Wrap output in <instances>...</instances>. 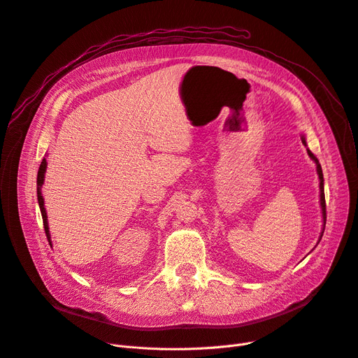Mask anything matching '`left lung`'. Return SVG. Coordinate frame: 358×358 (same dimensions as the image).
Wrapping results in <instances>:
<instances>
[{"instance_id":"left-lung-1","label":"left lung","mask_w":358,"mask_h":358,"mask_svg":"<svg viewBox=\"0 0 358 358\" xmlns=\"http://www.w3.org/2000/svg\"><path fill=\"white\" fill-rule=\"evenodd\" d=\"M301 141H302V145L307 146V142H306V134L301 136ZM307 153L308 156L314 160V163L317 164V175H318V179H320V205H321V212H322V232L320 235V239L318 242L321 241L322 238V234H324V229H325V196H324V176H322V169H321V164L318 162V159L313 155V152L310 149H307Z\"/></svg>"}]
</instances>
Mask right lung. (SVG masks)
<instances>
[{"label": "right lung", "instance_id": "obj_1", "mask_svg": "<svg viewBox=\"0 0 358 358\" xmlns=\"http://www.w3.org/2000/svg\"><path fill=\"white\" fill-rule=\"evenodd\" d=\"M45 171H47V160L45 157L43 159L41 164H40V169H38V173H37V199H38V206H40V210H41V216H43V224H44V231H45V235H47V239L48 242L51 243L50 238V228H48V221H47V212H45V208H44V198H43V194H41V187L44 185V178H45Z\"/></svg>", "mask_w": 358, "mask_h": 358}]
</instances>
